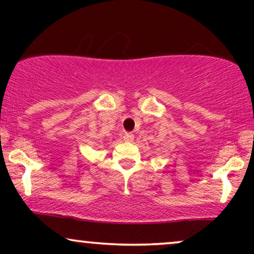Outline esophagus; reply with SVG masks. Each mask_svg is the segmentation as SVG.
I'll use <instances>...</instances> for the list:
<instances>
[{"mask_svg": "<svg viewBox=\"0 0 254 254\" xmlns=\"http://www.w3.org/2000/svg\"><path fill=\"white\" fill-rule=\"evenodd\" d=\"M123 138H124L125 142H132L133 141V135H132V133H130V132H125Z\"/></svg>", "mask_w": 254, "mask_h": 254, "instance_id": "obj_1", "label": "esophagus"}]
</instances>
